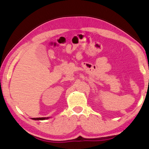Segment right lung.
<instances>
[{"label":"right lung","instance_id":"right-lung-1","mask_svg":"<svg viewBox=\"0 0 149 149\" xmlns=\"http://www.w3.org/2000/svg\"><path fill=\"white\" fill-rule=\"evenodd\" d=\"M49 117L47 118H32L33 120H47L49 119Z\"/></svg>","mask_w":149,"mask_h":149}]
</instances>
